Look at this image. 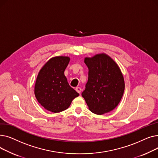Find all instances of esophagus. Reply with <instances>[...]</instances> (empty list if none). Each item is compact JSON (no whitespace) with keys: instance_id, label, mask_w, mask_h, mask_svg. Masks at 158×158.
<instances>
[{"instance_id":"esophagus-1","label":"esophagus","mask_w":158,"mask_h":158,"mask_svg":"<svg viewBox=\"0 0 158 158\" xmlns=\"http://www.w3.org/2000/svg\"><path fill=\"white\" fill-rule=\"evenodd\" d=\"M76 90L77 91V93H79V94H81V88H80V87H76Z\"/></svg>"}]
</instances>
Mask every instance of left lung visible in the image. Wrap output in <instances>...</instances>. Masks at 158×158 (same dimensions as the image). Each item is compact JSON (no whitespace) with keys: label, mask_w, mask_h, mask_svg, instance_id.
<instances>
[{"label":"left lung","mask_w":158,"mask_h":158,"mask_svg":"<svg viewBox=\"0 0 158 158\" xmlns=\"http://www.w3.org/2000/svg\"><path fill=\"white\" fill-rule=\"evenodd\" d=\"M88 79L82 96L95 114L108 113L118 106L125 89L123 75L118 64L106 54L85 57Z\"/></svg>","instance_id":"left-lung-1"}]
</instances>
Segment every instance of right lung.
Returning <instances> with one entry per match:
<instances>
[{
    "label": "right lung",
    "instance_id": "add662e5",
    "mask_svg": "<svg viewBox=\"0 0 158 158\" xmlns=\"http://www.w3.org/2000/svg\"><path fill=\"white\" fill-rule=\"evenodd\" d=\"M70 61L67 56H56L49 60L38 73L35 86L38 102L53 113L66 110L79 94L70 86L64 72Z\"/></svg>",
    "mask_w": 158,
    "mask_h": 158
}]
</instances>
